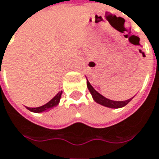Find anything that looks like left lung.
I'll list each match as a JSON object with an SVG mask.
<instances>
[{
    "instance_id": "obj_1",
    "label": "left lung",
    "mask_w": 159,
    "mask_h": 159,
    "mask_svg": "<svg viewBox=\"0 0 159 159\" xmlns=\"http://www.w3.org/2000/svg\"><path fill=\"white\" fill-rule=\"evenodd\" d=\"M144 52H142V54ZM87 86H88V89H89V90L90 92V94L92 95L93 99L95 100L97 103H98V104L104 106V107H110V108H120V107H123L124 106H126L132 99V98H131L130 99L125 100V101H114V100H110L107 98H105V97H103L97 90H95V89L90 85V83L89 82L88 80H87Z\"/></svg>"
}]
</instances>
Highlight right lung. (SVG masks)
<instances>
[{
    "label": "right lung",
    "mask_w": 159,
    "mask_h": 159,
    "mask_svg": "<svg viewBox=\"0 0 159 159\" xmlns=\"http://www.w3.org/2000/svg\"><path fill=\"white\" fill-rule=\"evenodd\" d=\"M61 94L62 91H60L52 99H51L48 103H46L45 105L42 106V107H34V108H31V107H27L29 111L31 112H34V113H43V112H46L50 109H52L53 107H55L58 104H59L60 99H61Z\"/></svg>",
    "instance_id": "right-lung-1"
}]
</instances>
